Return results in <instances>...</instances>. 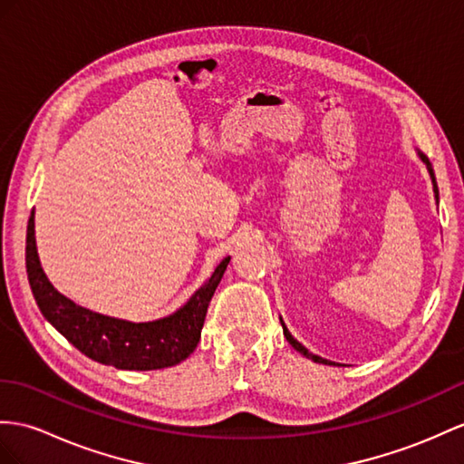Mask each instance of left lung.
<instances>
[{
  "instance_id": "8db88e82",
  "label": "left lung",
  "mask_w": 464,
  "mask_h": 464,
  "mask_svg": "<svg viewBox=\"0 0 464 464\" xmlns=\"http://www.w3.org/2000/svg\"><path fill=\"white\" fill-rule=\"evenodd\" d=\"M421 160H423V163L427 165V169H429V175H431V179H433V188H435V197L439 198V190H437V185H435V175H433V169H431V163H429V160H427V157L425 155H421ZM281 324H284V323H281ZM284 334H285V338H287V343L293 346V348H295L297 350V353H301L303 356H307L309 360H313V362H317V364H334V362H331V360H324V358H321V356H314V354H311L309 353V350L307 348H304L303 344H299L297 341H295V338H293L291 336V333L287 331V326L284 324Z\"/></svg>"
}]
</instances>
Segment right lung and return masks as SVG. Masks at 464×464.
<instances>
[{"label":"right lung","instance_id":"right-lung-1","mask_svg":"<svg viewBox=\"0 0 464 464\" xmlns=\"http://www.w3.org/2000/svg\"><path fill=\"white\" fill-rule=\"evenodd\" d=\"M228 262L230 256L222 259L207 284L177 313L153 323H128L78 307L61 295L41 267L33 212L27 224V277L43 317L84 356L120 370H160L183 362L200 341L208 303Z\"/></svg>","mask_w":464,"mask_h":464}]
</instances>
